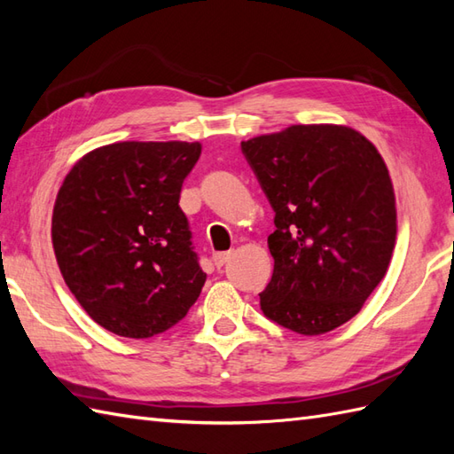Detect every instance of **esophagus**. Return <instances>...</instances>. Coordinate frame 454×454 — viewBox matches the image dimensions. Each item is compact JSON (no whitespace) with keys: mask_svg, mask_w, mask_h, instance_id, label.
<instances>
[{"mask_svg":"<svg viewBox=\"0 0 454 454\" xmlns=\"http://www.w3.org/2000/svg\"><path fill=\"white\" fill-rule=\"evenodd\" d=\"M230 257H232V252H216L212 254V262H215V265L220 269L228 263Z\"/></svg>","mask_w":454,"mask_h":454,"instance_id":"34e87169","label":"esophagus"}]
</instances>
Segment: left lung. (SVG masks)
Returning <instances> with one entry per match:
<instances>
[{"instance_id": "8db88e82", "label": "left lung", "mask_w": 454, "mask_h": 454, "mask_svg": "<svg viewBox=\"0 0 454 454\" xmlns=\"http://www.w3.org/2000/svg\"><path fill=\"white\" fill-rule=\"evenodd\" d=\"M242 152L275 210L263 314L302 335L349 322L396 244V199L379 150L349 127L293 124L242 142Z\"/></svg>"}]
</instances>
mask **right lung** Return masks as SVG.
I'll return each mask as SVG.
<instances>
[{
  "instance_id": "obj_1",
  "label": "right lung",
  "mask_w": 454,
  "mask_h": 454,
  "mask_svg": "<svg viewBox=\"0 0 454 454\" xmlns=\"http://www.w3.org/2000/svg\"><path fill=\"white\" fill-rule=\"evenodd\" d=\"M199 142H117L67 173L52 212L58 267L105 330L144 340L197 302L207 273L179 207Z\"/></svg>"
}]
</instances>
